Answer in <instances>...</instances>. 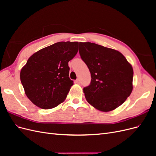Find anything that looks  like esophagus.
Masks as SVG:
<instances>
[{
    "label": "esophagus",
    "instance_id": "obj_1",
    "mask_svg": "<svg viewBox=\"0 0 156 156\" xmlns=\"http://www.w3.org/2000/svg\"><path fill=\"white\" fill-rule=\"evenodd\" d=\"M75 83L77 84H80V80L79 79H77V80H75Z\"/></svg>",
    "mask_w": 156,
    "mask_h": 156
}]
</instances>
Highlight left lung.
I'll use <instances>...</instances> for the list:
<instances>
[{
	"label": "left lung",
	"instance_id": "obj_1",
	"mask_svg": "<svg viewBox=\"0 0 156 156\" xmlns=\"http://www.w3.org/2000/svg\"><path fill=\"white\" fill-rule=\"evenodd\" d=\"M79 51L91 74L90 84L83 88L87 101L103 112L120 106L133 90V70L125 56L91 42H79Z\"/></svg>",
	"mask_w": 156,
	"mask_h": 156
}]
</instances>
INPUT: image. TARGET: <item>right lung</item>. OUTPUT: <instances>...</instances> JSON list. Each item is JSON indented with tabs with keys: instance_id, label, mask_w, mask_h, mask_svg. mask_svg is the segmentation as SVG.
<instances>
[{
	"instance_id": "right-lung-1",
	"label": "right lung",
	"mask_w": 156,
	"mask_h": 156,
	"mask_svg": "<svg viewBox=\"0 0 156 156\" xmlns=\"http://www.w3.org/2000/svg\"><path fill=\"white\" fill-rule=\"evenodd\" d=\"M77 41H60L41 49L28 59L20 73L27 98L35 105L49 109L66 98L73 81L68 62L77 53Z\"/></svg>"
}]
</instances>
